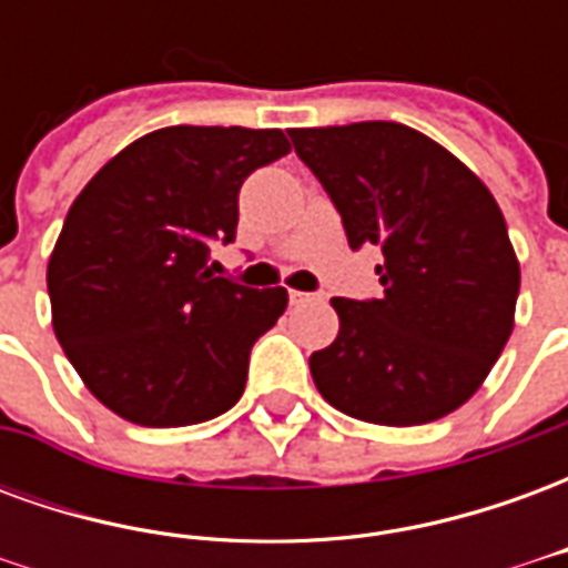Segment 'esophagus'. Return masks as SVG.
<instances>
[{"mask_svg":"<svg viewBox=\"0 0 568 568\" xmlns=\"http://www.w3.org/2000/svg\"><path fill=\"white\" fill-rule=\"evenodd\" d=\"M288 301H292V304H307V301H316V295H310V292H295V288H292V292H288Z\"/></svg>","mask_w":568,"mask_h":568,"instance_id":"esophagus-1","label":"esophagus"}]
</instances>
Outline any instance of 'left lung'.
<instances>
[{
    "mask_svg": "<svg viewBox=\"0 0 568 568\" xmlns=\"http://www.w3.org/2000/svg\"><path fill=\"white\" fill-rule=\"evenodd\" d=\"M344 219L381 246L383 295L334 297L341 332L310 356L322 398L377 426H423L465 405L514 328L520 264L489 187L395 121L288 130Z\"/></svg>",
    "mask_w": 568,
    "mask_h": 568,
    "instance_id": "obj_1",
    "label": "left lung"
}]
</instances>
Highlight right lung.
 <instances>
[{
	"label": "right lung",
	"instance_id": "obj_1",
	"mask_svg": "<svg viewBox=\"0 0 568 568\" xmlns=\"http://www.w3.org/2000/svg\"><path fill=\"white\" fill-rule=\"evenodd\" d=\"M288 151L283 130H154L69 206L48 261L54 334L112 414L175 428L240 402L248 353L288 292L212 276L206 261L236 236L246 175Z\"/></svg>",
	"mask_w": 568,
	"mask_h": 568
}]
</instances>
